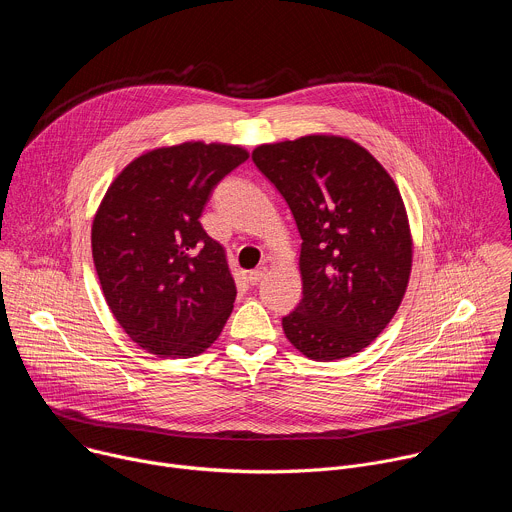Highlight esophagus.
<instances>
[{
    "instance_id": "esophagus-1",
    "label": "esophagus",
    "mask_w": 512,
    "mask_h": 512,
    "mask_svg": "<svg viewBox=\"0 0 512 512\" xmlns=\"http://www.w3.org/2000/svg\"><path fill=\"white\" fill-rule=\"evenodd\" d=\"M265 275H267V269H265V267H259V269L249 271V275H247V277H249V281H251L253 285H257Z\"/></svg>"
}]
</instances>
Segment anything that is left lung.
Returning <instances> with one entry per match:
<instances>
[{
	"label": "left lung",
	"mask_w": 512,
	"mask_h": 512,
	"mask_svg": "<svg viewBox=\"0 0 512 512\" xmlns=\"http://www.w3.org/2000/svg\"><path fill=\"white\" fill-rule=\"evenodd\" d=\"M255 166L285 198L302 237V302L283 332L304 356L340 360L391 322L411 275L401 192L360 143L326 133L263 143Z\"/></svg>",
	"instance_id": "8db88e82"
}]
</instances>
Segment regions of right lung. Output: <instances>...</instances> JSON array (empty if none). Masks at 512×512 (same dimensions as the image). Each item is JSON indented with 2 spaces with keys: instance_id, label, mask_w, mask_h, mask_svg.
<instances>
[{
  "instance_id": "right-lung-1",
  "label": "right lung",
  "mask_w": 512,
  "mask_h": 512,
  "mask_svg": "<svg viewBox=\"0 0 512 512\" xmlns=\"http://www.w3.org/2000/svg\"><path fill=\"white\" fill-rule=\"evenodd\" d=\"M247 158L231 143L164 145L107 188L93 218V261L111 314L145 352L190 358L221 336L237 287L225 247L198 218L212 188Z\"/></svg>"
}]
</instances>
